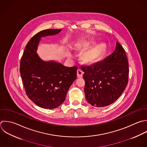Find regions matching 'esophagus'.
Masks as SVG:
<instances>
[{
	"label": "esophagus",
	"instance_id": "obj_1",
	"mask_svg": "<svg viewBox=\"0 0 147 147\" xmlns=\"http://www.w3.org/2000/svg\"><path fill=\"white\" fill-rule=\"evenodd\" d=\"M84 74V72L82 71V70L80 69H78L77 70V77L78 78H81L82 77V75Z\"/></svg>",
	"mask_w": 147,
	"mask_h": 147
}]
</instances>
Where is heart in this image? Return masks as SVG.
I'll return each instance as SVG.
<instances>
[{
	"mask_svg": "<svg viewBox=\"0 0 147 147\" xmlns=\"http://www.w3.org/2000/svg\"><path fill=\"white\" fill-rule=\"evenodd\" d=\"M105 51V46L102 44H97L86 51L83 55L84 61L87 63H92L98 61L103 55Z\"/></svg>",
	"mask_w": 147,
	"mask_h": 147,
	"instance_id": "obj_1",
	"label": "heart"
}]
</instances>
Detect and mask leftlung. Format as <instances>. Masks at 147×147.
<instances>
[{
  "mask_svg": "<svg viewBox=\"0 0 147 147\" xmlns=\"http://www.w3.org/2000/svg\"><path fill=\"white\" fill-rule=\"evenodd\" d=\"M85 81L87 101L96 107H104L116 101L128 81L129 67L125 51L116 42L115 51L101 62L82 67Z\"/></svg>",
  "mask_w": 147,
  "mask_h": 147,
  "instance_id": "left-lung-1",
  "label": "left lung"
}]
</instances>
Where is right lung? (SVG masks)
<instances>
[{
	"label": "right lung",
	"mask_w": 147,
	"mask_h": 147,
	"mask_svg": "<svg viewBox=\"0 0 147 147\" xmlns=\"http://www.w3.org/2000/svg\"><path fill=\"white\" fill-rule=\"evenodd\" d=\"M61 30L47 29L37 33L27 43L20 60V73L26 94L35 105L44 109L61 105L77 78V67L43 61L36 53L42 38L56 35Z\"/></svg>",
	"instance_id": "right-lung-1"
}]
</instances>
